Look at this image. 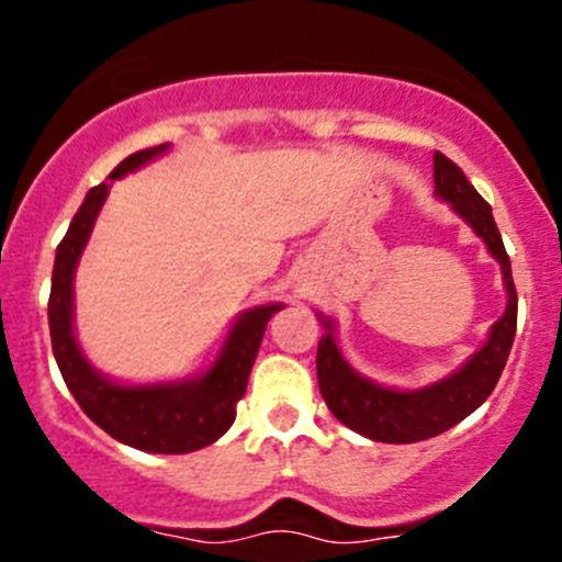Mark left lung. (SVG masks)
<instances>
[{
	"label": "left lung",
	"mask_w": 562,
	"mask_h": 562,
	"mask_svg": "<svg viewBox=\"0 0 562 562\" xmlns=\"http://www.w3.org/2000/svg\"><path fill=\"white\" fill-rule=\"evenodd\" d=\"M435 192L454 206L459 217L486 241L490 252L503 266L508 307L492 326L484 348L462 370L418 391L383 389L356 375L334 342L331 323L323 321L326 334L317 342V386L323 400L345 427L381 443H416V440L435 438L468 418L495 391L517 334V288H514L512 260L492 217V206L475 192L462 168L440 151H435Z\"/></svg>",
	"instance_id": "left-lung-1"
}]
</instances>
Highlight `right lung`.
Wrapping results in <instances>:
<instances>
[{
  "instance_id": "obj_1",
  "label": "right lung",
  "mask_w": 562,
  "mask_h": 562,
  "mask_svg": "<svg viewBox=\"0 0 562 562\" xmlns=\"http://www.w3.org/2000/svg\"><path fill=\"white\" fill-rule=\"evenodd\" d=\"M166 149L168 146L162 144L124 157L108 173V179H119V176L135 171ZM105 195V181L87 192L65 239L56 247L48 299V326L56 364H59L61 378L81 411L119 443H127L140 451H155V454L198 451L214 443L234 424L236 402L247 391V378L255 356H258L266 323L277 310H282V304H266V307H255L241 315L220 359L203 378H195L190 383H166V386L162 383L160 386L111 383L89 367L78 348L76 334H72V274H76V263L92 234L94 217H98Z\"/></svg>"
}]
</instances>
